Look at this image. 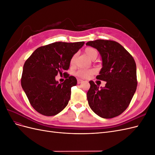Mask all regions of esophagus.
I'll return each instance as SVG.
<instances>
[{
	"instance_id": "esophagus-1",
	"label": "esophagus",
	"mask_w": 155,
	"mask_h": 155,
	"mask_svg": "<svg viewBox=\"0 0 155 155\" xmlns=\"http://www.w3.org/2000/svg\"><path fill=\"white\" fill-rule=\"evenodd\" d=\"M83 82V80H82V79H78V84H80L81 83Z\"/></svg>"
}]
</instances>
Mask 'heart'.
I'll use <instances>...</instances> for the list:
<instances>
[{"label":"heart","mask_w":155,"mask_h":155,"mask_svg":"<svg viewBox=\"0 0 155 155\" xmlns=\"http://www.w3.org/2000/svg\"><path fill=\"white\" fill-rule=\"evenodd\" d=\"M85 53L89 58L92 60L96 59L98 55L97 51L95 48H91V47L86 48L85 49ZM76 58V54H74L72 56V58L70 61V64H73L75 63ZM94 73H95V70L94 69H80L78 70L76 72V75L80 77L81 78H88Z\"/></svg>","instance_id":"1"}]
</instances>
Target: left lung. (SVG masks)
<instances>
[{
  "label": "left lung",
  "mask_w": 155,
  "mask_h": 155,
  "mask_svg": "<svg viewBox=\"0 0 155 155\" xmlns=\"http://www.w3.org/2000/svg\"><path fill=\"white\" fill-rule=\"evenodd\" d=\"M86 45L96 48L102 59L99 80L106 81L99 88L89 81L87 92L88 105L94 112L103 118L120 115L130 104L137 87V66L133 56L120 43L114 41L97 39Z\"/></svg>",
  "instance_id": "1"
}]
</instances>
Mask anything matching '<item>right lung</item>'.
Wrapping results in <instances>:
<instances>
[{
    "label": "right lung",
    "mask_w": 155,
    "mask_h": 155,
    "mask_svg": "<svg viewBox=\"0 0 155 155\" xmlns=\"http://www.w3.org/2000/svg\"><path fill=\"white\" fill-rule=\"evenodd\" d=\"M84 44L83 41L56 42L41 46L25 61L21 86L31 105L39 113L54 116L68 105L71 87L76 85L77 79L68 74L64 81L59 83L55 78L68 70L72 56Z\"/></svg>",
    "instance_id": "add662e5"
}]
</instances>
